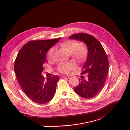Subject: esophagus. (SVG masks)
<instances>
[{
	"label": "esophagus",
	"mask_w": 130,
	"mask_h": 130,
	"mask_svg": "<svg viewBox=\"0 0 130 130\" xmlns=\"http://www.w3.org/2000/svg\"><path fill=\"white\" fill-rule=\"evenodd\" d=\"M61 78H64V79H69L70 78V76H68V75H62L61 76Z\"/></svg>",
	"instance_id": "obj_1"
}]
</instances>
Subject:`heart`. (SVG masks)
<instances>
[{"label":"heart","instance_id":"obj_1","mask_svg":"<svg viewBox=\"0 0 130 130\" xmlns=\"http://www.w3.org/2000/svg\"><path fill=\"white\" fill-rule=\"evenodd\" d=\"M61 46L68 51L71 58L78 62L83 61L87 55V49L85 45H79L77 41L69 40L64 42L61 44ZM55 49L52 47L47 53V58L52 60L54 58ZM75 68V64L73 61L61 62L58 66V70L60 73L68 74Z\"/></svg>","mask_w":130,"mask_h":130}]
</instances>
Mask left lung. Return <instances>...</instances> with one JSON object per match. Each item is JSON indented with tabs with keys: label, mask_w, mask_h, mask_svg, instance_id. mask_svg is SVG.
I'll return each instance as SVG.
<instances>
[{
	"label": "left lung",
	"mask_w": 130,
	"mask_h": 130,
	"mask_svg": "<svg viewBox=\"0 0 130 130\" xmlns=\"http://www.w3.org/2000/svg\"><path fill=\"white\" fill-rule=\"evenodd\" d=\"M69 38L84 42L88 48L87 59L81 73L87 74V79L81 76L82 79H80L74 92L83 98H93L101 92L107 78L109 61L107 54L100 42L92 35L79 33L71 35Z\"/></svg>",
	"instance_id": "1"
}]
</instances>
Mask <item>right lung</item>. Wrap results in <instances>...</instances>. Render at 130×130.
I'll return each instance as SVG.
<instances>
[{"label": "right lung", "mask_w": 130, "mask_h": 130, "mask_svg": "<svg viewBox=\"0 0 130 130\" xmlns=\"http://www.w3.org/2000/svg\"><path fill=\"white\" fill-rule=\"evenodd\" d=\"M59 40L29 41L17 56L14 71L18 82L27 96L35 103H46L55 94L58 76L54 75L45 79L41 74L47 51Z\"/></svg>", "instance_id": "add662e5"}]
</instances>
